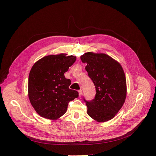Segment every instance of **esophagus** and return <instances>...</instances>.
Listing matches in <instances>:
<instances>
[{
    "label": "esophagus",
    "instance_id": "obj_1",
    "mask_svg": "<svg viewBox=\"0 0 156 156\" xmlns=\"http://www.w3.org/2000/svg\"><path fill=\"white\" fill-rule=\"evenodd\" d=\"M82 93H83V91H82V90H79V95L81 96V95H82Z\"/></svg>",
    "mask_w": 156,
    "mask_h": 156
}]
</instances>
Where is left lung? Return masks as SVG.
<instances>
[{
  "instance_id": "obj_1",
  "label": "left lung",
  "mask_w": 156,
  "mask_h": 156,
  "mask_svg": "<svg viewBox=\"0 0 156 156\" xmlns=\"http://www.w3.org/2000/svg\"><path fill=\"white\" fill-rule=\"evenodd\" d=\"M85 69L95 85L96 94L86 102L87 113L94 120L107 122L113 119L125 102L126 79L120 64L104 53L88 52L81 56Z\"/></svg>"
}]
</instances>
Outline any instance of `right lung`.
Instances as JSON below:
<instances>
[{
  "mask_svg": "<svg viewBox=\"0 0 156 156\" xmlns=\"http://www.w3.org/2000/svg\"><path fill=\"white\" fill-rule=\"evenodd\" d=\"M76 60L67 54L45 56L34 63L29 76L28 95L32 106L41 117L57 120L67 111L68 103L79 96L69 89L71 81L64 76Z\"/></svg>",
  "mask_w": 156,
  "mask_h": 156,
  "instance_id": "right-lung-1",
  "label": "right lung"
}]
</instances>
